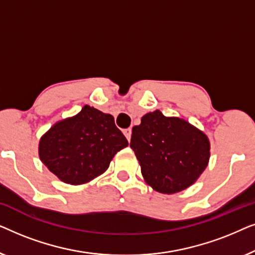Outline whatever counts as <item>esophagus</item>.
Returning <instances> with one entry per match:
<instances>
[{
    "instance_id": "obj_1",
    "label": "esophagus",
    "mask_w": 255,
    "mask_h": 255,
    "mask_svg": "<svg viewBox=\"0 0 255 255\" xmlns=\"http://www.w3.org/2000/svg\"><path fill=\"white\" fill-rule=\"evenodd\" d=\"M123 133L125 134V137H127V139L128 141H130V139H131V133H132V128H125V130L123 131Z\"/></svg>"
}]
</instances>
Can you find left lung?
Returning a JSON list of instances; mask_svg holds the SVG:
<instances>
[{
    "instance_id": "1",
    "label": "left lung",
    "mask_w": 255,
    "mask_h": 255,
    "mask_svg": "<svg viewBox=\"0 0 255 255\" xmlns=\"http://www.w3.org/2000/svg\"><path fill=\"white\" fill-rule=\"evenodd\" d=\"M130 147L134 151L146 183L161 194L190 187L210 158L207 134L179 117L160 110L146 114L132 128Z\"/></svg>"
}]
</instances>
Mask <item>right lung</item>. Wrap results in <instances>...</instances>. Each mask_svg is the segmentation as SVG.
I'll use <instances>...</instances> for the list:
<instances>
[{"mask_svg": "<svg viewBox=\"0 0 255 255\" xmlns=\"http://www.w3.org/2000/svg\"><path fill=\"white\" fill-rule=\"evenodd\" d=\"M128 145L111 115L85 106L40 138L39 158L62 182L78 186L106 172L115 154Z\"/></svg>", "mask_w": 255, "mask_h": 255, "instance_id": "right-lung-1", "label": "right lung"}]
</instances>
